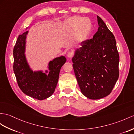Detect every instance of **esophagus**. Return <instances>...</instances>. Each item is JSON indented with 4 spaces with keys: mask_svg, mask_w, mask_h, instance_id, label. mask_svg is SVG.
<instances>
[{
    "mask_svg": "<svg viewBox=\"0 0 134 134\" xmlns=\"http://www.w3.org/2000/svg\"><path fill=\"white\" fill-rule=\"evenodd\" d=\"M67 56H68V57H69V58L73 57V56H74V53H73V52H68V53Z\"/></svg>",
    "mask_w": 134,
    "mask_h": 134,
    "instance_id": "34e87169",
    "label": "esophagus"
}]
</instances>
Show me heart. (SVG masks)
Segmentation results:
<instances>
[{
    "mask_svg": "<svg viewBox=\"0 0 134 134\" xmlns=\"http://www.w3.org/2000/svg\"><path fill=\"white\" fill-rule=\"evenodd\" d=\"M66 27L70 31H76V40L80 42L85 41L92 31V24L90 19L80 16H73L68 18Z\"/></svg>",
    "mask_w": 134,
    "mask_h": 134,
    "instance_id": "1",
    "label": "heart"
}]
</instances>
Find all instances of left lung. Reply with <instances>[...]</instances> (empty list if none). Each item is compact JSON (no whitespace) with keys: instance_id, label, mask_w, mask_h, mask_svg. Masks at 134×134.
Wrapping results in <instances>:
<instances>
[{"instance_id":"left-lung-1","label":"left lung","mask_w":134,"mask_h":134,"mask_svg":"<svg viewBox=\"0 0 134 134\" xmlns=\"http://www.w3.org/2000/svg\"><path fill=\"white\" fill-rule=\"evenodd\" d=\"M93 38L82 42L72 58L75 76L85 96L98 99L109 95L119 75V56L114 35L97 16Z\"/></svg>"}]
</instances>
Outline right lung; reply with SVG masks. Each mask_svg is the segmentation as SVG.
<instances>
[{"label": "right lung", "instance_id": "obj_1", "mask_svg": "<svg viewBox=\"0 0 134 134\" xmlns=\"http://www.w3.org/2000/svg\"><path fill=\"white\" fill-rule=\"evenodd\" d=\"M28 32L25 31L19 35L16 40L13 51V69L18 86L22 92L35 99L43 100L54 93L60 69L66 59L64 56H61L50 61L48 74L41 71L34 72L29 68L24 54L26 35Z\"/></svg>", "mask_w": 134, "mask_h": 134}]
</instances>
